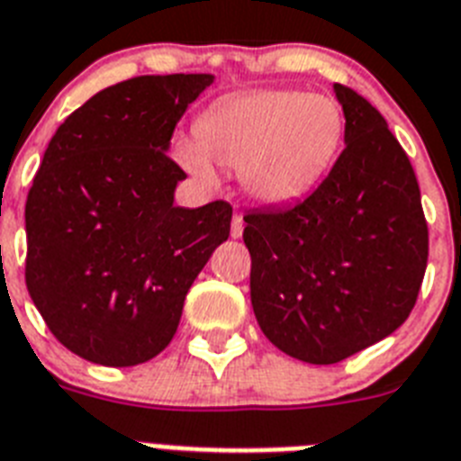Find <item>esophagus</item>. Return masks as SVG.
<instances>
[{"instance_id": "esophagus-1", "label": "esophagus", "mask_w": 461, "mask_h": 461, "mask_svg": "<svg viewBox=\"0 0 461 461\" xmlns=\"http://www.w3.org/2000/svg\"><path fill=\"white\" fill-rule=\"evenodd\" d=\"M243 234V218L241 215H234L231 218V239H239Z\"/></svg>"}]
</instances>
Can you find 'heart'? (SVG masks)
<instances>
[{
  "instance_id": "b5f03b06",
  "label": "heart",
  "mask_w": 461,
  "mask_h": 461,
  "mask_svg": "<svg viewBox=\"0 0 461 461\" xmlns=\"http://www.w3.org/2000/svg\"><path fill=\"white\" fill-rule=\"evenodd\" d=\"M344 117L326 95L253 91L212 107L199 126L201 145L185 142L180 158L211 183V158L239 171L243 192L265 206L309 194L339 152Z\"/></svg>"
}]
</instances>
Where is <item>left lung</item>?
Here are the masks:
<instances>
[{
  "mask_svg": "<svg viewBox=\"0 0 461 461\" xmlns=\"http://www.w3.org/2000/svg\"><path fill=\"white\" fill-rule=\"evenodd\" d=\"M344 149L328 177L284 211L243 215L250 303L267 339L330 366L403 326L429 255L420 185L384 117L335 84Z\"/></svg>",
  "mask_w": 461,
  "mask_h": 461,
  "instance_id": "1",
  "label": "left lung"
}]
</instances>
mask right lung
Returning <instances> with one entry per match:
<instances>
[{"label": "right lung", "mask_w": 461, "mask_h": 461, "mask_svg": "<svg viewBox=\"0 0 461 461\" xmlns=\"http://www.w3.org/2000/svg\"><path fill=\"white\" fill-rule=\"evenodd\" d=\"M212 75L135 77L58 126L25 203V284L56 339L129 368L168 347L231 206H176L173 131Z\"/></svg>", "instance_id": "obj_1"}]
</instances>
